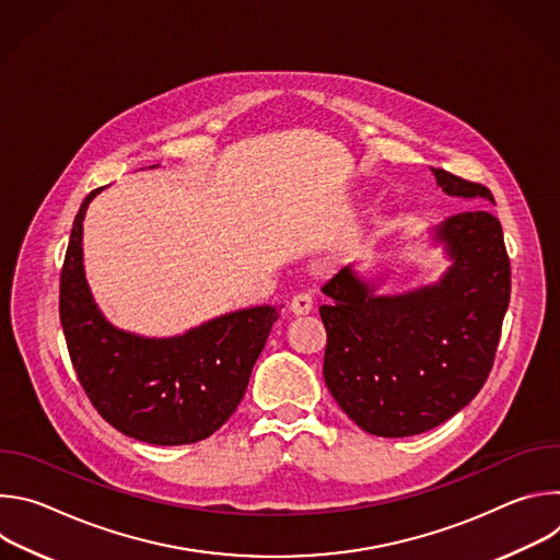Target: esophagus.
<instances>
[{"mask_svg": "<svg viewBox=\"0 0 560 560\" xmlns=\"http://www.w3.org/2000/svg\"><path fill=\"white\" fill-rule=\"evenodd\" d=\"M290 312L296 314V316L312 312V296H310V294H303V292H301V294H294V296L290 299Z\"/></svg>", "mask_w": 560, "mask_h": 560, "instance_id": "obj_1", "label": "esophagus"}]
</instances>
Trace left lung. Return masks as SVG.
Segmentation results:
<instances>
[{
	"instance_id": "left-lung-1",
	"label": "left lung",
	"mask_w": 560,
	"mask_h": 560,
	"mask_svg": "<svg viewBox=\"0 0 560 560\" xmlns=\"http://www.w3.org/2000/svg\"><path fill=\"white\" fill-rule=\"evenodd\" d=\"M452 197L494 201L490 188L432 168ZM452 266L439 283L378 296L350 266L322 292L328 332L324 376L335 401L365 432L398 439L428 432L481 392L510 305V257L488 210L450 217L434 230Z\"/></svg>"
}]
</instances>
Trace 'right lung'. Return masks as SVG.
<instances>
[{
    "instance_id": "add662e5",
    "label": "right lung",
    "mask_w": 560,
    "mask_h": 560,
    "mask_svg": "<svg viewBox=\"0 0 560 560\" xmlns=\"http://www.w3.org/2000/svg\"><path fill=\"white\" fill-rule=\"evenodd\" d=\"M79 208L59 277V318L72 368L95 410L115 430L152 445H186L214 434L242 404L253 368L279 318L272 305L230 312L168 339L110 326L84 277Z\"/></svg>"
}]
</instances>
